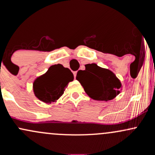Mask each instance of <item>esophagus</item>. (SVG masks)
<instances>
[{
  "mask_svg": "<svg viewBox=\"0 0 155 155\" xmlns=\"http://www.w3.org/2000/svg\"><path fill=\"white\" fill-rule=\"evenodd\" d=\"M76 74H77V72H76V71H75V72H74V79H76Z\"/></svg>",
  "mask_w": 155,
  "mask_h": 155,
  "instance_id": "obj_1",
  "label": "esophagus"
}]
</instances>
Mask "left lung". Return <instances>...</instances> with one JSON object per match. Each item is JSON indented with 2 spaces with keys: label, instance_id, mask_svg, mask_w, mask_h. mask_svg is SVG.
<instances>
[{
  "label": "left lung",
  "instance_id": "left-lung-1",
  "mask_svg": "<svg viewBox=\"0 0 155 155\" xmlns=\"http://www.w3.org/2000/svg\"><path fill=\"white\" fill-rule=\"evenodd\" d=\"M76 79L85 92L95 101H111L120 93L122 84L113 72L95 63L85 65V70L78 71Z\"/></svg>",
  "mask_w": 155,
  "mask_h": 155
}]
</instances>
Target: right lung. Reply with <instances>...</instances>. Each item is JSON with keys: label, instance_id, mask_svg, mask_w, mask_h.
Segmentation results:
<instances>
[{"label": "right lung", "instance_id": "obj_1", "mask_svg": "<svg viewBox=\"0 0 155 155\" xmlns=\"http://www.w3.org/2000/svg\"><path fill=\"white\" fill-rule=\"evenodd\" d=\"M74 80V74L60 64L51 65L33 82L35 97L46 104L56 102L64 93L67 85Z\"/></svg>", "mask_w": 155, "mask_h": 155}]
</instances>
